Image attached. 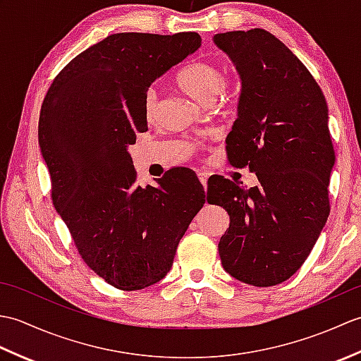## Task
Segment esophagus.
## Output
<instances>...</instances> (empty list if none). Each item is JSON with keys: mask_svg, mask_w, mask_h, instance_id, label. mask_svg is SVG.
<instances>
[{"mask_svg": "<svg viewBox=\"0 0 361 361\" xmlns=\"http://www.w3.org/2000/svg\"><path fill=\"white\" fill-rule=\"evenodd\" d=\"M198 180H200L203 188H206V185H208V175H206L204 172H198Z\"/></svg>", "mask_w": 361, "mask_h": 361, "instance_id": "1", "label": "esophagus"}]
</instances>
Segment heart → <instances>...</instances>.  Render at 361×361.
I'll list each match as a JSON object with an SVG mask.
<instances>
[{
	"label": "heart",
	"instance_id": "b5f03b06",
	"mask_svg": "<svg viewBox=\"0 0 361 361\" xmlns=\"http://www.w3.org/2000/svg\"><path fill=\"white\" fill-rule=\"evenodd\" d=\"M175 83L183 93L202 105H211L217 96L221 102L229 101L231 91L224 78L220 66L212 62H194L176 74ZM159 94L155 87L147 90L144 96V118L153 121L158 113Z\"/></svg>",
	"mask_w": 361,
	"mask_h": 361
}]
</instances>
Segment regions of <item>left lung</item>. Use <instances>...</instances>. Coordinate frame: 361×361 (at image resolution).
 Listing matches in <instances>:
<instances>
[{
  "instance_id": "obj_1",
  "label": "left lung",
  "mask_w": 361,
  "mask_h": 361,
  "mask_svg": "<svg viewBox=\"0 0 361 361\" xmlns=\"http://www.w3.org/2000/svg\"><path fill=\"white\" fill-rule=\"evenodd\" d=\"M240 75L237 119L226 136L229 164L250 167L259 185L216 176L208 202L224 206L219 242L225 271L255 287L293 276L324 228L335 152L326 97L293 52L265 29L214 35Z\"/></svg>"
}]
</instances>
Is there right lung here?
<instances>
[{
  "mask_svg": "<svg viewBox=\"0 0 361 361\" xmlns=\"http://www.w3.org/2000/svg\"><path fill=\"white\" fill-rule=\"evenodd\" d=\"M200 44L197 32L113 34L74 57L44 96L38 144L52 203L85 264L119 290L163 279L204 204L203 186L185 167L167 171L157 186H137L127 150L147 132L152 82Z\"/></svg>",
  "mask_w": 361,
  "mask_h": 361,
  "instance_id": "obj_1",
  "label": "right lung"
}]
</instances>
